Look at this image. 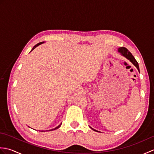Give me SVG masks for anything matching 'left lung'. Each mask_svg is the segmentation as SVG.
<instances>
[{
  "instance_id": "left-lung-1",
  "label": "left lung",
  "mask_w": 154,
  "mask_h": 154,
  "mask_svg": "<svg viewBox=\"0 0 154 154\" xmlns=\"http://www.w3.org/2000/svg\"><path fill=\"white\" fill-rule=\"evenodd\" d=\"M118 51H119V53H120V54L122 55H123L124 57H125L126 59H128V60H130V62H131V63H132L134 65V66L136 67V68L138 69V71L140 72L139 65H138V62H137V61L135 60V58H134V57L133 56L132 54L131 53H130V52L126 48L121 47V48H119V50H118ZM92 129L94 130V131L98 132L97 130H94V129H93V128H92Z\"/></svg>"
}]
</instances>
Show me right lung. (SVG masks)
<instances>
[{"label":"right lung","instance_id":"obj_1","mask_svg":"<svg viewBox=\"0 0 154 154\" xmlns=\"http://www.w3.org/2000/svg\"><path fill=\"white\" fill-rule=\"evenodd\" d=\"M43 43H44V42H40V43H38V44H36V45H34V48L32 49V50H31V51H32V50H34V49H35V48H36L37 46H38V45H40V44H43ZM61 124H60V125H59L58 126H57L56 128H54V129H51V130H51H51H55V129H57V128H60V127L61 126Z\"/></svg>","mask_w":154,"mask_h":154}]
</instances>
